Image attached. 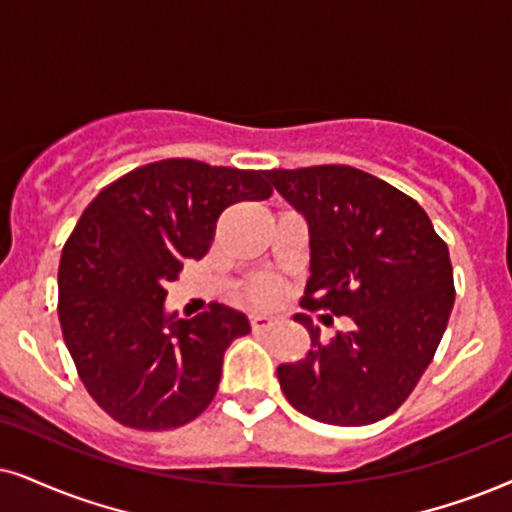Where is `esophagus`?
Wrapping results in <instances>:
<instances>
[{
  "mask_svg": "<svg viewBox=\"0 0 512 512\" xmlns=\"http://www.w3.org/2000/svg\"><path fill=\"white\" fill-rule=\"evenodd\" d=\"M250 326H252V331L264 333V331H271V328L276 326V319H274V316H267V314H252L250 316Z\"/></svg>",
  "mask_w": 512,
  "mask_h": 512,
  "instance_id": "esophagus-1",
  "label": "esophagus"
}]
</instances>
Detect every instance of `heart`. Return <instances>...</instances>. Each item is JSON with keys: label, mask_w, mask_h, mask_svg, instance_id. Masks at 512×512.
I'll return each instance as SVG.
<instances>
[{"label": "heart", "mask_w": 512, "mask_h": 512, "mask_svg": "<svg viewBox=\"0 0 512 512\" xmlns=\"http://www.w3.org/2000/svg\"><path fill=\"white\" fill-rule=\"evenodd\" d=\"M276 293H278L276 281L269 276L252 278V281L245 283V290H243L245 300L252 304H269L276 297Z\"/></svg>", "instance_id": "1"}]
</instances>
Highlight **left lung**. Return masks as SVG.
Returning a JSON list of instances; mask_svg holds the SVG:
<instances>
[{"label": "left lung", "mask_w": 512, "mask_h": 512, "mask_svg": "<svg viewBox=\"0 0 512 512\" xmlns=\"http://www.w3.org/2000/svg\"><path fill=\"white\" fill-rule=\"evenodd\" d=\"M267 179L309 224L312 274L300 307L354 321L321 342L319 326L295 314L312 345L278 366L281 390L319 423L383 420L409 399L446 331L456 297L449 248L416 200L357 167L267 170Z\"/></svg>", "instance_id": "1"}]
</instances>
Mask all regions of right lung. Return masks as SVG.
<instances>
[{"mask_svg":"<svg viewBox=\"0 0 512 512\" xmlns=\"http://www.w3.org/2000/svg\"><path fill=\"white\" fill-rule=\"evenodd\" d=\"M271 193L264 170L167 158L122 174L84 208L58 264V321L77 375L113 420L172 430L215 399L226 347L250 323L219 302L193 319L167 316L165 286L205 257L229 205Z\"/></svg>","mask_w":512,"mask_h":512,"instance_id":"obj_1","label":"right lung"}]
</instances>
